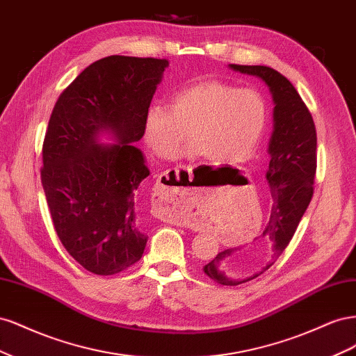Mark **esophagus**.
Wrapping results in <instances>:
<instances>
[{
    "mask_svg": "<svg viewBox=\"0 0 356 356\" xmlns=\"http://www.w3.org/2000/svg\"><path fill=\"white\" fill-rule=\"evenodd\" d=\"M188 170H191V169H190V166H188ZM172 172H175V174L178 175V172H179V170H177V169H175V170H172ZM160 178H166V179H169V170H166V174H163V175H161ZM165 188H166V187H165Z\"/></svg>",
    "mask_w": 356,
    "mask_h": 356,
    "instance_id": "obj_1",
    "label": "esophagus"
}]
</instances>
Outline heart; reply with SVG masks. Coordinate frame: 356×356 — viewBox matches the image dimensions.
Segmentation results:
<instances>
[{
	"mask_svg": "<svg viewBox=\"0 0 356 356\" xmlns=\"http://www.w3.org/2000/svg\"><path fill=\"white\" fill-rule=\"evenodd\" d=\"M266 123L267 106L260 93L209 80L174 92L168 106L149 105L143 126L145 143L159 157H175L188 132L191 152L227 165L252 154Z\"/></svg>",
	"mask_w": 356,
	"mask_h": 356,
	"instance_id": "b5f03b06",
	"label": "heart"
}]
</instances>
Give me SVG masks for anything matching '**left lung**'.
<instances>
[{"label": "left lung", "instance_id": "left-lung-1", "mask_svg": "<svg viewBox=\"0 0 356 356\" xmlns=\"http://www.w3.org/2000/svg\"><path fill=\"white\" fill-rule=\"evenodd\" d=\"M261 79L272 93L273 134L268 143L267 184L270 218L260 238L246 248H230L203 267L221 285L250 282L270 268L293 239L314 196L316 174V129L306 104L281 72L263 65H229Z\"/></svg>", "mask_w": 356, "mask_h": 356}]
</instances>
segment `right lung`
Segmentation results:
<instances>
[{
	"instance_id": "1",
	"label": "right lung",
	"mask_w": 356,
	"mask_h": 356,
	"mask_svg": "<svg viewBox=\"0 0 356 356\" xmlns=\"http://www.w3.org/2000/svg\"><path fill=\"white\" fill-rule=\"evenodd\" d=\"M169 62L108 56L62 92L42 144L41 184L63 248L86 270L115 275L141 260L138 187L149 175L135 144ZM110 134L115 143L101 145Z\"/></svg>"
}]
</instances>
